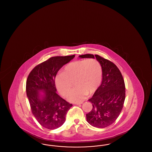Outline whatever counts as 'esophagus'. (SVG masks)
I'll list each match as a JSON object with an SVG mask.
<instances>
[{
  "instance_id": "34e87169",
  "label": "esophagus",
  "mask_w": 152,
  "mask_h": 152,
  "mask_svg": "<svg viewBox=\"0 0 152 152\" xmlns=\"http://www.w3.org/2000/svg\"><path fill=\"white\" fill-rule=\"evenodd\" d=\"M81 104H82V102H76V103H75V104H76V105H80Z\"/></svg>"
}]
</instances>
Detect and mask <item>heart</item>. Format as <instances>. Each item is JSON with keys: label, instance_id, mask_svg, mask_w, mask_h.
Returning a JSON list of instances; mask_svg holds the SVG:
<instances>
[{"label": "heart", "instance_id": "obj_1", "mask_svg": "<svg viewBox=\"0 0 152 152\" xmlns=\"http://www.w3.org/2000/svg\"><path fill=\"white\" fill-rule=\"evenodd\" d=\"M102 68L96 59L80 60L66 65L63 73L55 77V83L60 94L66 96L70 92L72 83L75 88L67 96L69 101L79 102L88 94H92L100 85Z\"/></svg>", "mask_w": 152, "mask_h": 152}]
</instances>
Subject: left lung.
Segmentation results:
<instances>
[{"label": "left lung", "mask_w": 152, "mask_h": 152, "mask_svg": "<svg viewBox=\"0 0 152 152\" xmlns=\"http://www.w3.org/2000/svg\"><path fill=\"white\" fill-rule=\"evenodd\" d=\"M80 58H96L102 68L100 86L88 100L93 108L86 115L87 122L92 126L104 128L112 124L120 115L125 99V86L123 76L113 63L98 55L86 54Z\"/></svg>", "instance_id": "left-lung-1"}]
</instances>
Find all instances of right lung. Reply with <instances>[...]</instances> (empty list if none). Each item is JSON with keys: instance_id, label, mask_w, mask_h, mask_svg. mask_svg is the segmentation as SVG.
<instances>
[{"instance_id": "obj_1", "label": "right lung", "mask_w": 152, "mask_h": 152, "mask_svg": "<svg viewBox=\"0 0 152 152\" xmlns=\"http://www.w3.org/2000/svg\"><path fill=\"white\" fill-rule=\"evenodd\" d=\"M75 56L50 58L36 65L27 79L26 92L32 113L39 123L48 129L60 127L72 106L57 94L55 77L58 70Z\"/></svg>"}]
</instances>
